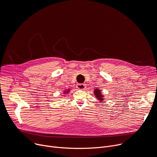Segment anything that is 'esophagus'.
I'll return each instance as SVG.
<instances>
[{
  "mask_svg": "<svg viewBox=\"0 0 157 157\" xmlns=\"http://www.w3.org/2000/svg\"><path fill=\"white\" fill-rule=\"evenodd\" d=\"M77 87L78 89H81V90H84V89H85L86 88V85L84 84H77Z\"/></svg>",
  "mask_w": 157,
  "mask_h": 157,
  "instance_id": "1",
  "label": "esophagus"
}]
</instances>
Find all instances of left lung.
Listing matches in <instances>:
<instances>
[{"label":"left lung","mask_w":157,"mask_h":157,"mask_svg":"<svg viewBox=\"0 0 157 157\" xmlns=\"http://www.w3.org/2000/svg\"><path fill=\"white\" fill-rule=\"evenodd\" d=\"M94 94L96 96L97 100H98L100 101H103L104 100V96L102 94V93L100 89H95L94 91Z\"/></svg>","instance_id":"8db88e82"}]
</instances>
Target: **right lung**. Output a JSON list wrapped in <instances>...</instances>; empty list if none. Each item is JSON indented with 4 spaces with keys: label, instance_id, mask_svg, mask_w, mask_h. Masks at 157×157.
Here are the masks:
<instances>
[{
    "label": "right lung",
    "instance_id": "add662e5",
    "mask_svg": "<svg viewBox=\"0 0 157 157\" xmlns=\"http://www.w3.org/2000/svg\"><path fill=\"white\" fill-rule=\"evenodd\" d=\"M70 91V89H66V90H64V91H63V93H64V94H68V93H69Z\"/></svg>",
    "mask_w": 157,
    "mask_h": 157
}]
</instances>
